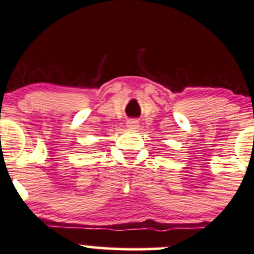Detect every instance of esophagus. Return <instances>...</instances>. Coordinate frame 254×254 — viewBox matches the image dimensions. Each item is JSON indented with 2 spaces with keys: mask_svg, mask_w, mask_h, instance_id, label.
<instances>
[{
  "mask_svg": "<svg viewBox=\"0 0 254 254\" xmlns=\"http://www.w3.org/2000/svg\"><path fill=\"white\" fill-rule=\"evenodd\" d=\"M127 127H129V129H137V127H139V122L135 119H130V120H127Z\"/></svg>",
  "mask_w": 254,
  "mask_h": 254,
  "instance_id": "esophagus-1",
  "label": "esophagus"
}]
</instances>
